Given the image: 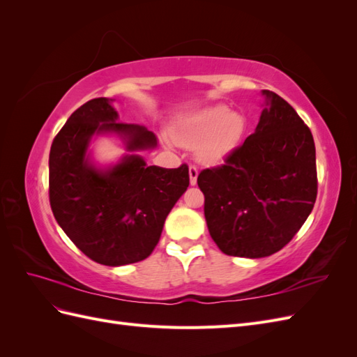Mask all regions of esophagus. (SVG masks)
Here are the masks:
<instances>
[{"mask_svg": "<svg viewBox=\"0 0 357 357\" xmlns=\"http://www.w3.org/2000/svg\"><path fill=\"white\" fill-rule=\"evenodd\" d=\"M189 178H190V185L195 186L197 185V178H198V168L190 165L189 168Z\"/></svg>", "mask_w": 357, "mask_h": 357, "instance_id": "34e87169", "label": "esophagus"}]
</instances>
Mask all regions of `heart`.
I'll use <instances>...</instances> for the list:
<instances>
[{
  "label": "heart",
  "mask_w": 357,
  "mask_h": 357,
  "mask_svg": "<svg viewBox=\"0 0 357 357\" xmlns=\"http://www.w3.org/2000/svg\"><path fill=\"white\" fill-rule=\"evenodd\" d=\"M245 129L243 114L234 113L225 104H215L178 117L171 125V134L178 144L195 147L197 159L202 164L215 165L240 146Z\"/></svg>",
  "instance_id": "1"
}]
</instances>
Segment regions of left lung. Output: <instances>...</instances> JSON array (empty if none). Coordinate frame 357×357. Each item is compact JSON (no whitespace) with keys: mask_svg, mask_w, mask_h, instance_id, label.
Masks as SVG:
<instances>
[{"mask_svg":"<svg viewBox=\"0 0 357 357\" xmlns=\"http://www.w3.org/2000/svg\"><path fill=\"white\" fill-rule=\"evenodd\" d=\"M252 135L218 168L198 176L208 232L225 255L271 256L301 229L317 197L310 128L275 92Z\"/></svg>","mask_w":357,"mask_h":357,"instance_id":"left-lung-1","label":"left lung"}]
</instances>
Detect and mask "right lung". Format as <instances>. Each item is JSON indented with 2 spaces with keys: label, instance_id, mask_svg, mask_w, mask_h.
<instances>
[{
  "label": "right lung",
  "instance_id": "obj_1",
  "mask_svg": "<svg viewBox=\"0 0 357 357\" xmlns=\"http://www.w3.org/2000/svg\"><path fill=\"white\" fill-rule=\"evenodd\" d=\"M113 100L95 98L62 126L49 155V199L68 238L92 261L122 266L144 261L167 215L189 186V168L147 165L138 152L158 147L147 128L122 123ZM117 135L128 153L100 167L89 150L93 136Z\"/></svg>",
  "mask_w": 357,
  "mask_h": 357
}]
</instances>
